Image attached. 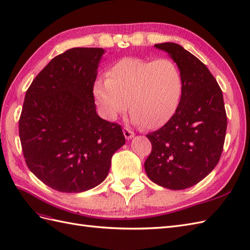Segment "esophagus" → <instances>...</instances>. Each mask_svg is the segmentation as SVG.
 Returning <instances> with one entry per match:
<instances>
[{
	"label": "esophagus",
	"mask_w": 250,
	"mask_h": 250,
	"mask_svg": "<svg viewBox=\"0 0 250 250\" xmlns=\"http://www.w3.org/2000/svg\"><path fill=\"white\" fill-rule=\"evenodd\" d=\"M123 132H124V135L126 139H131L132 137H134V132L127 129V127H124Z\"/></svg>",
	"instance_id": "1"
}]
</instances>
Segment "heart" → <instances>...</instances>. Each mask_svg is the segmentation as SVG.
Returning <instances> with one entry per match:
<instances>
[{"instance_id":"1","label":"heart","mask_w":250,"mask_h":250,"mask_svg":"<svg viewBox=\"0 0 250 250\" xmlns=\"http://www.w3.org/2000/svg\"><path fill=\"white\" fill-rule=\"evenodd\" d=\"M97 79L93 94L104 118L114 121L129 108L134 123L158 129L169 123L180 106L183 77L174 61L126 57Z\"/></svg>"}]
</instances>
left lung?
I'll use <instances>...</instances> for the list:
<instances>
[{"label":"left lung","instance_id":"8db88e82","mask_svg":"<svg viewBox=\"0 0 250 250\" xmlns=\"http://www.w3.org/2000/svg\"><path fill=\"white\" fill-rule=\"evenodd\" d=\"M154 46L176 63L184 88L174 116L146 135L152 151L145 170L159 186L183 190L204 180L219 163L227 129L225 105L220 85L195 56L176 43Z\"/></svg>","mask_w":250,"mask_h":250}]
</instances>
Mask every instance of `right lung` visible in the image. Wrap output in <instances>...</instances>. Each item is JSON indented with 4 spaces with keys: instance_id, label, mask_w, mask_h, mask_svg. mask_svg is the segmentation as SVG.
I'll use <instances>...</instances> for the list:
<instances>
[{
    "instance_id": "right-lung-1",
    "label": "right lung",
    "mask_w": 250,
    "mask_h": 250,
    "mask_svg": "<svg viewBox=\"0 0 250 250\" xmlns=\"http://www.w3.org/2000/svg\"><path fill=\"white\" fill-rule=\"evenodd\" d=\"M104 48L75 47L50 61L25 95L19 134L27 167L48 187L79 193L104 182L123 129L98 116L93 95Z\"/></svg>"
}]
</instances>
